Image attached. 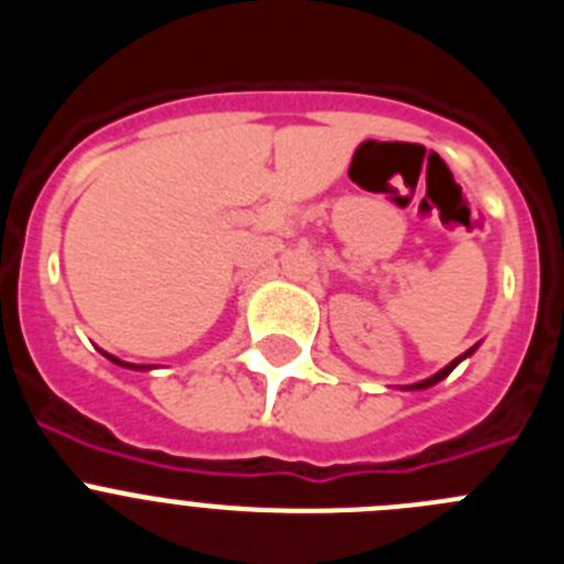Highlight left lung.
<instances>
[{
	"label": "left lung",
	"instance_id": "8db88e82",
	"mask_svg": "<svg viewBox=\"0 0 564 564\" xmlns=\"http://www.w3.org/2000/svg\"><path fill=\"white\" fill-rule=\"evenodd\" d=\"M468 352H471V350H468ZM468 352H463V356H460V358H455V361H452V364H449V367H443V370H441V372H437V376H432V378H426V381L415 383V387H412V390H423V387H432V383H437V381H441V378H446V376H449V372H452V370H455L457 364H460V361H463V358H466V356H468Z\"/></svg>",
	"mask_w": 564,
	"mask_h": 564
}]
</instances>
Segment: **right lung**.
Wrapping results in <instances>:
<instances>
[{"label": "right lung", "instance_id": "right-lung-1", "mask_svg": "<svg viewBox=\"0 0 564 564\" xmlns=\"http://www.w3.org/2000/svg\"><path fill=\"white\" fill-rule=\"evenodd\" d=\"M109 358H112V356H109ZM112 361H118V358H112ZM118 364H123V361H118ZM127 367H129V364H127Z\"/></svg>", "mask_w": 564, "mask_h": 564}]
</instances>
